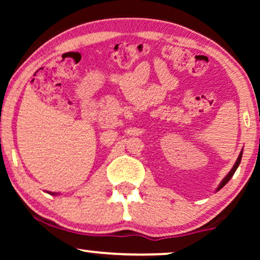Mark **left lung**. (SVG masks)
Wrapping results in <instances>:
<instances>
[{
  "mask_svg": "<svg viewBox=\"0 0 260 260\" xmlns=\"http://www.w3.org/2000/svg\"><path fill=\"white\" fill-rule=\"evenodd\" d=\"M241 157H243V150L240 151V154H239V157H238V159H237V162L234 163V166H233V168L231 169V172L227 174V175L223 177V180L221 181V182H220V184L218 186V188H216V191H218L219 189H221V188L225 186V184L229 182V181L232 179V176L234 175V173H236V170L238 169V167H239V165H240V161H241Z\"/></svg>",
  "mask_w": 260,
  "mask_h": 260,
  "instance_id": "8db88e82",
  "label": "left lung"
}]
</instances>
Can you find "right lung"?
<instances>
[{"label":"right lung","mask_w":260,"mask_h":260,"mask_svg":"<svg viewBox=\"0 0 260 260\" xmlns=\"http://www.w3.org/2000/svg\"><path fill=\"white\" fill-rule=\"evenodd\" d=\"M47 193H49V191H47ZM49 194H52V195H55V193H49Z\"/></svg>","instance_id":"right-lung-1"}]
</instances>
